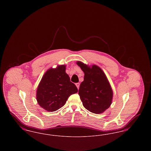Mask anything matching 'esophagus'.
Here are the masks:
<instances>
[{
    "label": "esophagus",
    "mask_w": 151,
    "mask_h": 151,
    "mask_svg": "<svg viewBox=\"0 0 151 151\" xmlns=\"http://www.w3.org/2000/svg\"><path fill=\"white\" fill-rule=\"evenodd\" d=\"M76 86H77L78 89H79V86H80V83H76Z\"/></svg>",
    "instance_id": "obj_1"
}]
</instances>
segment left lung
Here are the masks:
<instances>
[{
  "mask_svg": "<svg viewBox=\"0 0 151 151\" xmlns=\"http://www.w3.org/2000/svg\"><path fill=\"white\" fill-rule=\"evenodd\" d=\"M76 64L84 73L79 94L84 107L95 114H101L112 103L113 92L105 73L100 67L91 66L78 61Z\"/></svg>",
  "mask_w": 151,
  "mask_h": 151,
  "instance_id": "obj_1",
  "label": "left lung"
}]
</instances>
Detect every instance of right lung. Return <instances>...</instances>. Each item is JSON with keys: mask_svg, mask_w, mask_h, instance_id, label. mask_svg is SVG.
<instances>
[{"mask_svg": "<svg viewBox=\"0 0 151 151\" xmlns=\"http://www.w3.org/2000/svg\"><path fill=\"white\" fill-rule=\"evenodd\" d=\"M65 65H58L47 70L41 80L36 92L39 105L47 111H55L65 105L68 97L78 92L65 72Z\"/></svg>", "mask_w": 151, "mask_h": 151, "instance_id": "1", "label": "right lung"}]
</instances>
